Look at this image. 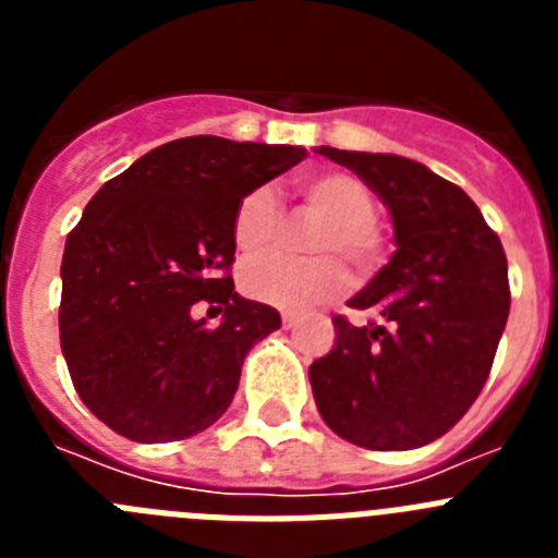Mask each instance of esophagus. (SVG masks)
<instances>
[{
  "instance_id": "esophagus-1",
  "label": "esophagus",
  "mask_w": 558,
  "mask_h": 558,
  "mask_svg": "<svg viewBox=\"0 0 558 558\" xmlns=\"http://www.w3.org/2000/svg\"><path fill=\"white\" fill-rule=\"evenodd\" d=\"M295 324H299V318H295L293 313H284V315H282V327H284V329H293Z\"/></svg>"
}]
</instances>
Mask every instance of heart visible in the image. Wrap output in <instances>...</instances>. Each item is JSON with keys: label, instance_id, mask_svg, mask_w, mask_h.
<instances>
[{"label": "heart", "instance_id": "obj_1", "mask_svg": "<svg viewBox=\"0 0 558 558\" xmlns=\"http://www.w3.org/2000/svg\"><path fill=\"white\" fill-rule=\"evenodd\" d=\"M304 206L322 218L310 240L315 259L295 263L284 256H265L243 268V290L263 304L302 313L329 302L349 288L347 259L357 274H372L383 263V231L374 223L377 198L372 186L347 170L310 172L299 179ZM282 206L270 186H254L240 198L231 218V236L243 256H259L274 248L282 231Z\"/></svg>", "mask_w": 558, "mask_h": 558}]
</instances>
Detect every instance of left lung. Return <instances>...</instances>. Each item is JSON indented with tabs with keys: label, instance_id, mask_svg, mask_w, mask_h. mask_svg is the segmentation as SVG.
<instances>
[{
	"label": "left lung",
	"instance_id": "1",
	"mask_svg": "<svg viewBox=\"0 0 558 558\" xmlns=\"http://www.w3.org/2000/svg\"><path fill=\"white\" fill-rule=\"evenodd\" d=\"M366 181L393 220L391 263L335 315V347L310 366L322 418L366 450H413L445 436L486 386L509 318L500 236L461 186L391 153L315 147Z\"/></svg>",
	"mask_w": 558,
	"mask_h": 558
}]
</instances>
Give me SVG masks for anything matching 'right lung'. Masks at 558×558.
<instances>
[{"mask_svg": "<svg viewBox=\"0 0 558 558\" xmlns=\"http://www.w3.org/2000/svg\"><path fill=\"white\" fill-rule=\"evenodd\" d=\"M307 156L304 147L186 136L106 181L69 231L61 263V349L75 391L113 433L156 445L215 425L240 368L282 318L234 293L231 218L245 192ZM225 313L206 328L191 307Z\"/></svg>", "mask_w": 558, "mask_h": 558, "instance_id": "right-lung-1", "label": "right lung"}]
</instances>
